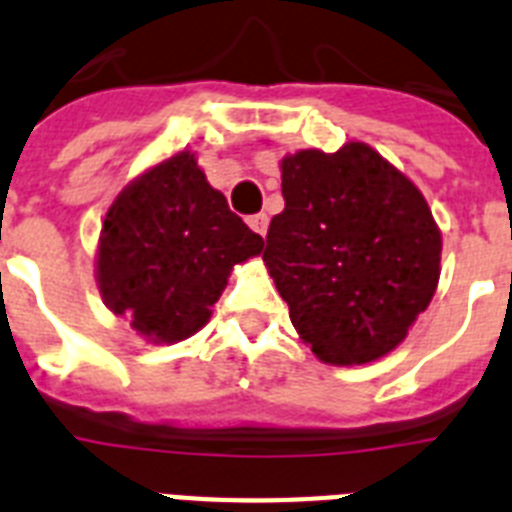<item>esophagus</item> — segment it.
<instances>
[{"label": "esophagus", "instance_id": "1", "mask_svg": "<svg viewBox=\"0 0 512 512\" xmlns=\"http://www.w3.org/2000/svg\"><path fill=\"white\" fill-rule=\"evenodd\" d=\"M247 224H250V229L257 231L260 237H265V234H268V216H265V213H255V216H250V219H247Z\"/></svg>", "mask_w": 512, "mask_h": 512}]
</instances>
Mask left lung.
Segmentation results:
<instances>
[{
	"instance_id": "left-lung-1",
	"label": "left lung",
	"mask_w": 512,
	"mask_h": 512,
	"mask_svg": "<svg viewBox=\"0 0 512 512\" xmlns=\"http://www.w3.org/2000/svg\"><path fill=\"white\" fill-rule=\"evenodd\" d=\"M286 208L265 268L311 353L330 366L389 355L433 301L443 237L415 182L363 141L281 159Z\"/></svg>"
}]
</instances>
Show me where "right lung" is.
<instances>
[{"instance_id":"add662e5","label":"right lung","mask_w":512,"mask_h":512,"mask_svg":"<svg viewBox=\"0 0 512 512\" xmlns=\"http://www.w3.org/2000/svg\"><path fill=\"white\" fill-rule=\"evenodd\" d=\"M262 247L211 188L195 151L180 149L115 195L100 226L95 281L105 306L136 335L175 345L208 324L234 265Z\"/></svg>"}]
</instances>
